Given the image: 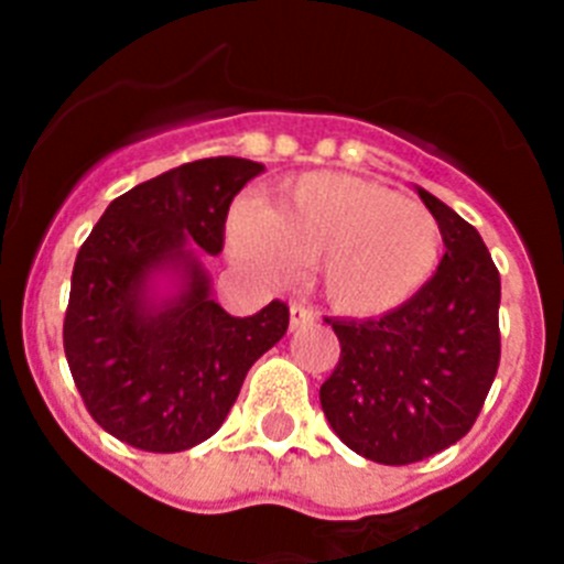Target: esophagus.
<instances>
[{
  "instance_id": "esophagus-1",
  "label": "esophagus",
  "mask_w": 564,
  "mask_h": 564,
  "mask_svg": "<svg viewBox=\"0 0 564 564\" xmlns=\"http://www.w3.org/2000/svg\"><path fill=\"white\" fill-rule=\"evenodd\" d=\"M316 311L307 305H302V302H293L291 305V330H299V327H305V325H313L316 322Z\"/></svg>"
}]
</instances>
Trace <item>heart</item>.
Here are the masks:
<instances>
[{"instance_id":"obj_1","label":"heart","mask_w":564,"mask_h":564,"mask_svg":"<svg viewBox=\"0 0 564 564\" xmlns=\"http://www.w3.org/2000/svg\"><path fill=\"white\" fill-rule=\"evenodd\" d=\"M441 226L423 203L356 174L311 172L276 203L239 200L228 251L262 282L285 285L316 265L318 288L344 316H387L417 296L441 259Z\"/></svg>"}]
</instances>
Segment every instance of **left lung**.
<instances>
[{
	"mask_svg": "<svg viewBox=\"0 0 564 564\" xmlns=\"http://www.w3.org/2000/svg\"><path fill=\"white\" fill-rule=\"evenodd\" d=\"M441 226L435 276L381 318H327L341 356L318 398L327 423L356 455L406 466L460 441L500 367V273L475 226L426 188Z\"/></svg>",
	"mask_w": 564,
	"mask_h": 564,
	"instance_id": "1",
	"label": "left lung"
}]
</instances>
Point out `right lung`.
Instances as JSON below:
<instances>
[{
    "label": "right lung",
    "mask_w": 564,
    "mask_h": 564,
    "mask_svg": "<svg viewBox=\"0 0 564 564\" xmlns=\"http://www.w3.org/2000/svg\"><path fill=\"white\" fill-rule=\"evenodd\" d=\"M265 172L206 158L115 197L73 268L69 372L101 430L143 452L192 449L220 430L251 364L288 330L285 302L231 316L203 259L223 251L228 206Z\"/></svg>",
    "instance_id": "add662e5"
}]
</instances>
